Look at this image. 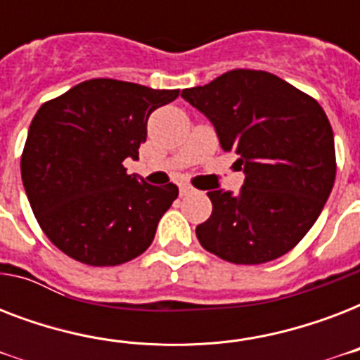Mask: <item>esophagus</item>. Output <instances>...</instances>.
<instances>
[{
	"mask_svg": "<svg viewBox=\"0 0 360 360\" xmlns=\"http://www.w3.org/2000/svg\"><path fill=\"white\" fill-rule=\"evenodd\" d=\"M192 192H194V188H192V186H188V185H181L179 186L181 196H188V194H192Z\"/></svg>",
	"mask_w": 360,
	"mask_h": 360,
	"instance_id": "obj_1",
	"label": "esophagus"
}]
</instances>
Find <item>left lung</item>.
Wrapping results in <instances>:
<instances>
[{
    "mask_svg": "<svg viewBox=\"0 0 360 360\" xmlns=\"http://www.w3.org/2000/svg\"><path fill=\"white\" fill-rule=\"evenodd\" d=\"M181 97L239 155L237 196L207 192L213 213L200 245L224 262L259 265L284 256L318 220L336 177L335 136L316 98L265 70H228Z\"/></svg>",
    "mask_w": 360,
    "mask_h": 360,
    "instance_id": "1",
    "label": "left lung"
}]
</instances>
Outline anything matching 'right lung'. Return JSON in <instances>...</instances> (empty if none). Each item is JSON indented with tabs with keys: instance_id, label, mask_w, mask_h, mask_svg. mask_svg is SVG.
Masks as SVG:
<instances>
[{
	"instance_id": "right-lung-1",
	"label": "right lung",
	"mask_w": 360,
	"mask_h": 360,
	"mask_svg": "<svg viewBox=\"0 0 360 360\" xmlns=\"http://www.w3.org/2000/svg\"><path fill=\"white\" fill-rule=\"evenodd\" d=\"M177 97L179 89L93 78L39 108L22 183L41 230L63 254L114 267L149 248L179 188L147 185L123 160L138 158L149 115Z\"/></svg>"
}]
</instances>
